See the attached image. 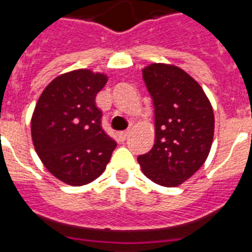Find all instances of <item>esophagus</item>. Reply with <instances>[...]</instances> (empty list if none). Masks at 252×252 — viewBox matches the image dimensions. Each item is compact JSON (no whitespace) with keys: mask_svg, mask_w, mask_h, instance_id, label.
Here are the masks:
<instances>
[{"mask_svg":"<svg viewBox=\"0 0 252 252\" xmlns=\"http://www.w3.org/2000/svg\"><path fill=\"white\" fill-rule=\"evenodd\" d=\"M128 135H130V131H121V132H119V137L122 141H125V140L127 139Z\"/></svg>","mask_w":252,"mask_h":252,"instance_id":"obj_1","label":"esophagus"}]
</instances>
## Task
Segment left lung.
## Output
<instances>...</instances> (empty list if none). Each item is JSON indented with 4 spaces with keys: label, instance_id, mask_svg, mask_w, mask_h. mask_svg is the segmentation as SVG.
Segmentation results:
<instances>
[{
    "label": "left lung",
    "instance_id": "obj_1",
    "mask_svg": "<svg viewBox=\"0 0 252 252\" xmlns=\"http://www.w3.org/2000/svg\"><path fill=\"white\" fill-rule=\"evenodd\" d=\"M142 77L155 107V141L137 158L145 177L178 187L208 158L215 133L212 104L194 78L173 64L153 63Z\"/></svg>",
    "mask_w": 252,
    "mask_h": 252
}]
</instances>
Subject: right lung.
I'll use <instances>...</instances> for the list:
<instances>
[{"label":"right lung","instance_id":"1","mask_svg":"<svg viewBox=\"0 0 252 252\" xmlns=\"http://www.w3.org/2000/svg\"><path fill=\"white\" fill-rule=\"evenodd\" d=\"M108 75L77 69L54 78L40 94L31 117L32 144L49 173L81 187L102 174L116 142L101 126L95 95Z\"/></svg>","mask_w":252,"mask_h":252}]
</instances>
